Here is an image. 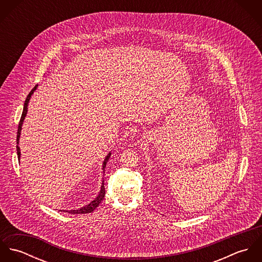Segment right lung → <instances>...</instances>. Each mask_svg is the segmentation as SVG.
Segmentation results:
<instances>
[{"mask_svg":"<svg viewBox=\"0 0 262 262\" xmlns=\"http://www.w3.org/2000/svg\"><path fill=\"white\" fill-rule=\"evenodd\" d=\"M38 84H36L32 90H31V92L29 93V95L27 96V98H26V100H25V103H24V108H23V112H22V116H21V119H20V122H19V126H18V132H17V144H19V138H20V134H21V130H22V124H23V122H24V119H25V117H26V115H27V111H28V104H29V101H30V98H31V96L33 95V93H34V91L37 89ZM21 152H20V147L17 145V154H18V159L20 160V154ZM110 156H111V152L110 153H108V155L106 156V158H105V160H104V163H103V170H104V173H105V167H106V164H107V162H108V160H109V158H110ZM104 181H103V183H102V187H101V190H100V192H99V194L97 195V198L94 200V201H92L89 205H86V206H84V207H82V208H80V209H77V210H71V211H67L68 213H71V214H88V213H91V212H93L100 204H101V202L103 201V199H104V196H105V193H106V191H105V187H104Z\"/></svg>","mask_w":262,"mask_h":262,"instance_id":"right-lung-1","label":"right lung"}]
</instances>
